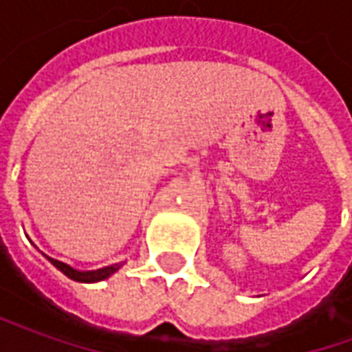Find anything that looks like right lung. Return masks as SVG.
I'll use <instances>...</instances> for the list:
<instances>
[{"label": "right lung", "mask_w": 352, "mask_h": 352, "mask_svg": "<svg viewBox=\"0 0 352 352\" xmlns=\"http://www.w3.org/2000/svg\"><path fill=\"white\" fill-rule=\"evenodd\" d=\"M43 256L49 260L50 264L54 265L56 270H60V272L64 273V275H67L69 279L77 280V283H100V280L109 279L113 273L118 272V270H120V267L124 265V262H118V264L105 265V267H100V270H88V272H80V270H75V267H72L69 264H65V262H60V260H56V258H50V256H47L45 252H43Z\"/></svg>", "instance_id": "add662e5"}]
</instances>
